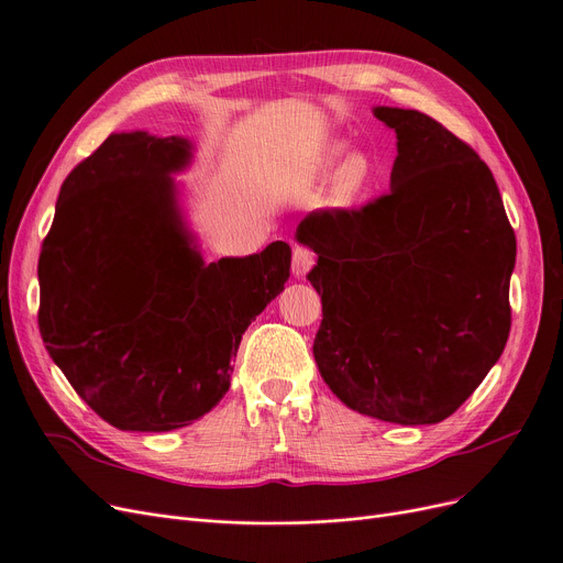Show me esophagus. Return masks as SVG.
<instances>
[{
    "mask_svg": "<svg viewBox=\"0 0 563 563\" xmlns=\"http://www.w3.org/2000/svg\"><path fill=\"white\" fill-rule=\"evenodd\" d=\"M313 264H316V253H313V250L297 243L295 250H292V271H295V276L303 278Z\"/></svg>",
    "mask_w": 563,
    "mask_h": 563,
    "instance_id": "34e87169",
    "label": "esophagus"
}]
</instances>
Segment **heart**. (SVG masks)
<instances>
[{"label": "heart", "instance_id": "b5f03b06", "mask_svg": "<svg viewBox=\"0 0 563 563\" xmlns=\"http://www.w3.org/2000/svg\"><path fill=\"white\" fill-rule=\"evenodd\" d=\"M320 172L322 174H334V187H331V195L334 201L341 206L355 203L362 195H366L373 185L380 178V164L366 151H352L347 153L345 143L329 145L327 153L320 159Z\"/></svg>", "mask_w": 563, "mask_h": 563}]
</instances>
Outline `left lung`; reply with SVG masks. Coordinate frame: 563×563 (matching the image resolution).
Returning a JSON list of instances; mask_svg holds the SVG:
<instances>
[{
    "instance_id": "left-lung-1",
    "label": "left lung",
    "mask_w": 563,
    "mask_h": 563,
    "mask_svg": "<svg viewBox=\"0 0 563 563\" xmlns=\"http://www.w3.org/2000/svg\"><path fill=\"white\" fill-rule=\"evenodd\" d=\"M397 132L391 190L318 208L297 234L318 253L313 355L352 410L435 424L460 408L510 334L517 243L489 166L433 118L378 107Z\"/></svg>"
}]
</instances>
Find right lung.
I'll return each mask as SVG.
<instances>
[{
    "mask_svg": "<svg viewBox=\"0 0 563 563\" xmlns=\"http://www.w3.org/2000/svg\"><path fill=\"white\" fill-rule=\"evenodd\" d=\"M187 159L185 139L111 134L62 183L41 245V339L122 431H172L211 410L243 331L289 278L285 241L203 264L169 176Z\"/></svg>",
    "mask_w": 563,
    "mask_h": 563,
    "instance_id": "obj_1",
    "label": "right lung"
}]
</instances>
